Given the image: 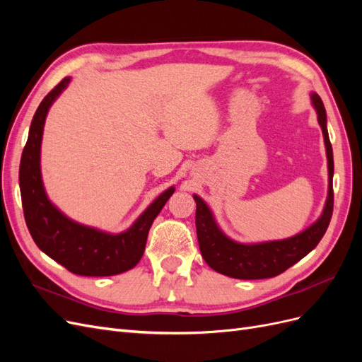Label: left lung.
<instances>
[{
  "instance_id": "obj_1",
  "label": "left lung",
  "mask_w": 362,
  "mask_h": 362,
  "mask_svg": "<svg viewBox=\"0 0 362 362\" xmlns=\"http://www.w3.org/2000/svg\"><path fill=\"white\" fill-rule=\"evenodd\" d=\"M310 98L315 108L317 122L322 128L327 158V196L323 211L314 223L293 237L259 243H240L222 231L210 206L198 194H193L196 202V234L202 258L208 266L222 275L235 279H266L281 275L308 255L326 233L334 210V157L322 98L315 92H311Z\"/></svg>"
}]
</instances>
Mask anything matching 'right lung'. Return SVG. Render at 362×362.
Returning a JSON list of instances; mask_svg holds the SVG:
<instances>
[{"instance_id":"right-lung-1","label":"right lung","mask_w":362,"mask_h":362,"mask_svg":"<svg viewBox=\"0 0 362 362\" xmlns=\"http://www.w3.org/2000/svg\"><path fill=\"white\" fill-rule=\"evenodd\" d=\"M71 83L63 78L43 98L33 116L27 145L21 157L19 187L28 231L37 247L81 276H112L133 269L145 252L149 228L161 208L169 201L175 187L164 190L141 213L127 231L112 234L81 225L63 214L54 205L43 187L40 172V146L47 115L54 101Z\"/></svg>"}]
</instances>
